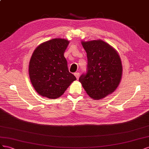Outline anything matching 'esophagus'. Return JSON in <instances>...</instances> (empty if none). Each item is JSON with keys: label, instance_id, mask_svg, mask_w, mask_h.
Returning a JSON list of instances; mask_svg holds the SVG:
<instances>
[{"label": "esophagus", "instance_id": "obj_1", "mask_svg": "<svg viewBox=\"0 0 149 149\" xmlns=\"http://www.w3.org/2000/svg\"><path fill=\"white\" fill-rule=\"evenodd\" d=\"M74 75L75 76V77L77 79H79V75H80V74L79 73V72H75V73L74 74Z\"/></svg>", "mask_w": 149, "mask_h": 149}]
</instances>
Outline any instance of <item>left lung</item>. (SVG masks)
<instances>
[{
  "label": "left lung",
  "mask_w": 149,
  "mask_h": 149,
  "mask_svg": "<svg viewBox=\"0 0 149 149\" xmlns=\"http://www.w3.org/2000/svg\"><path fill=\"white\" fill-rule=\"evenodd\" d=\"M87 56V71L79 81L90 97L100 100L112 93L119 85L122 65L119 55L102 40L82 42Z\"/></svg>",
  "instance_id": "obj_1"
}]
</instances>
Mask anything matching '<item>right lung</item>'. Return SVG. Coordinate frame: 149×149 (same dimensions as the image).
Listing matches in <instances>:
<instances>
[{"instance_id": "right-lung-1", "label": "right lung", "mask_w": 149, "mask_h": 149, "mask_svg": "<svg viewBox=\"0 0 149 149\" xmlns=\"http://www.w3.org/2000/svg\"><path fill=\"white\" fill-rule=\"evenodd\" d=\"M69 44V40L57 38L40 44L33 51L29 74L33 88L41 96L58 98L76 80L63 56Z\"/></svg>"}]
</instances>
